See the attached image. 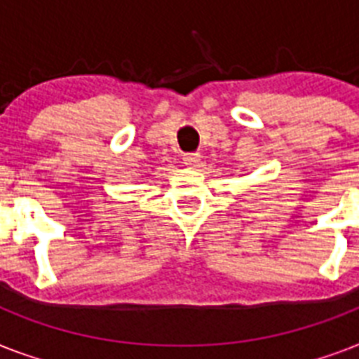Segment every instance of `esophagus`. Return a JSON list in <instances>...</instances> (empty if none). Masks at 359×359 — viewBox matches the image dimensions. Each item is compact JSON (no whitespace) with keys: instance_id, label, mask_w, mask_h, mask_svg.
Masks as SVG:
<instances>
[{"instance_id":"esophagus-1","label":"esophagus","mask_w":359,"mask_h":359,"mask_svg":"<svg viewBox=\"0 0 359 359\" xmlns=\"http://www.w3.org/2000/svg\"><path fill=\"white\" fill-rule=\"evenodd\" d=\"M184 165L188 169H197L199 168V163H201V156L197 154V152H191V154H184Z\"/></svg>"}]
</instances>
